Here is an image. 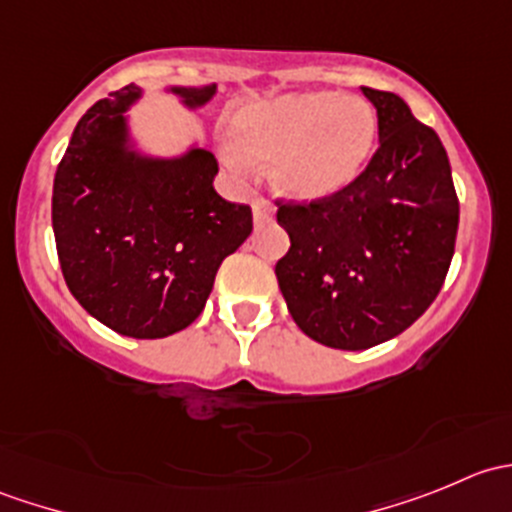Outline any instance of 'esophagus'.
I'll use <instances>...</instances> for the list:
<instances>
[{"label": "esophagus", "mask_w": 512, "mask_h": 512, "mask_svg": "<svg viewBox=\"0 0 512 512\" xmlns=\"http://www.w3.org/2000/svg\"><path fill=\"white\" fill-rule=\"evenodd\" d=\"M252 215H255V225H265L275 218V205L265 198H257L252 203Z\"/></svg>", "instance_id": "34e87169"}]
</instances>
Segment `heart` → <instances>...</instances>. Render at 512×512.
<instances>
[{
    "instance_id": "heart-1",
    "label": "heart",
    "mask_w": 512,
    "mask_h": 512,
    "mask_svg": "<svg viewBox=\"0 0 512 512\" xmlns=\"http://www.w3.org/2000/svg\"><path fill=\"white\" fill-rule=\"evenodd\" d=\"M376 113L369 103L334 91H302L247 103L230 118L235 146L223 148L230 168L275 160L272 180L294 198H327L364 170L376 143Z\"/></svg>"
}]
</instances>
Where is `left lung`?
Instances as JSON below:
<instances>
[{
	"label": "left lung",
	"instance_id": "1",
	"mask_svg": "<svg viewBox=\"0 0 512 512\" xmlns=\"http://www.w3.org/2000/svg\"><path fill=\"white\" fill-rule=\"evenodd\" d=\"M361 91L379 118L369 165L327 198L277 200L289 250L275 275L289 314L314 342L347 352L394 339L431 307L458 232L441 138L401 96Z\"/></svg>",
	"mask_w": 512,
	"mask_h": 512
}]
</instances>
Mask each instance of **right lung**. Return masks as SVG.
I'll return each mask as SVG.
<instances>
[{"instance_id":"right-lung-1","label":"right lung","mask_w":512,"mask_h":512,"mask_svg":"<svg viewBox=\"0 0 512 512\" xmlns=\"http://www.w3.org/2000/svg\"><path fill=\"white\" fill-rule=\"evenodd\" d=\"M170 91L193 108L213 98L215 84ZM111 96L81 116L56 168V252L91 317L123 337L163 339L200 317L220 262L252 232V210L215 193L210 151L173 160L128 151L126 108L141 89Z\"/></svg>"}]
</instances>
